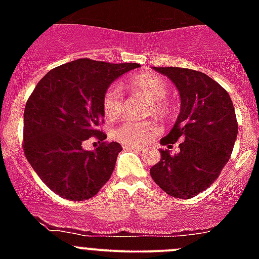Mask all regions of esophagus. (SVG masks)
<instances>
[{
	"mask_svg": "<svg viewBox=\"0 0 259 259\" xmlns=\"http://www.w3.org/2000/svg\"><path fill=\"white\" fill-rule=\"evenodd\" d=\"M123 148H124V149H132V150H144V148H141V146L128 145V144H124V145H123Z\"/></svg>",
	"mask_w": 259,
	"mask_h": 259,
	"instance_id": "34e87169",
	"label": "esophagus"
}]
</instances>
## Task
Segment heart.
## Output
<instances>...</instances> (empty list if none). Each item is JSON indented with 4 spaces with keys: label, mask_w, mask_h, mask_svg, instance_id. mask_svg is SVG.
Listing matches in <instances>:
<instances>
[{
    "label": "heart",
    "mask_w": 259,
    "mask_h": 259,
    "mask_svg": "<svg viewBox=\"0 0 259 259\" xmlns=\"http://www.w3.org/2000/svg\"><path fill=\"white\" fill-rule=\"evenodd\" d=\"M127 88L132 92L145 96L152 101L150 113L164 116L170 111V104L166 100L168 85L166 80L154 72H139L131 75L127 80ZM102 110L109 119H116L123 110V95L120 87L113 84L107 87L102 95ZM161 132V127L155 120H134L125 119L114 128L113 136L119 143L128 145H143Z\"/></svg>",
    "instance_id": "1"
}]
</instances>
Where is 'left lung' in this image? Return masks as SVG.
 <instances>
[{"instance_id": "obj_1", "label": "left lung", "mask_w": 259, "mask_h": 259, "mask_svg": "<svg viewBox=\"0 0 259 259\" xmlns=\"http://www.w3.org/2000/svg\"><path fill=\"white\" fill-rule=\"evenodd\" d=\"M179 91L182 109L170 134L168 149L180 141V153L161 150L150 168L155 184L176 198H192L218 179L230 161L237 137L236 114L227 91L206 74L180 67H154Z\"/></svg>"}]
</instances>
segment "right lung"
I'll return each mask as SVG.
<instances>
[{
  "label": "right lung",
  "instance_id": "right-lung-1",
  "mask_svg": "<svg viewBox=\"0 0 259 259\" xmlns=\"http://www.w3.org/2000/svg\"><path fill=\"white\" fill-rule=\"evenodd\" d=\"M139 63L76 59L53 68L24 107L23 150L40 179L62 198L84 201L98 193L115 167L120 144L104 141L102 95ZM96 137L95 151L81 143Z\"/></svg>",
  "mask_w": 259,
  "mask_h": 259
}]
</instances>
